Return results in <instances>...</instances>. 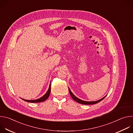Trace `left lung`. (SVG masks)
Instances as JSON below:
<instances>
[{
	"instance_id": "left-lung-1",
	"label": "left lung",
	"mask_w": 133,
	"mask_h": 133,
	"mask_svg": "<svg viewBox=\"0 0 133 133\" xmlns=\"http://www.w3.org/2000/svg\"><path fill=\"white\" fill-rule=\"evenodd\" d=\"M68 89H69V94L70 95L71 97L72 98V99L76 101V102L79 103V104H84V105H92V104H97L98 103H99V102H101V101H102L106 96H105L104 97H103V98L98 100V101H95V102H86V101H82L79 98H78L77 97H76L71 92L70 89L68 88Z\"/></svg>"
}]
</instances>
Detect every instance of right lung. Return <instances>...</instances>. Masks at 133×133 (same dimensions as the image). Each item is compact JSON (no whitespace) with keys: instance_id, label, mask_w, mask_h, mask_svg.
Instances as JSON below:
<instances>
[{"instance_id":"obj_1","label":"right lung","mask_w":133,"mask_h":133,"mask_svg":"<svg viewBox=\"0 0 133 133\" xmlns=\"http://www.w3.org/2000/svg\"><path fill=\"white\" fill-rule=\"evenodd\" d=\"M50 91H51V87H50V84L48 88V91H47V92L41 98L37 99H35V100H26V99H22L23 100L27 102H30V103H41V102H43L45 101H46L49 96V95L50 94Z\"/></svg>"}]
</instances>
